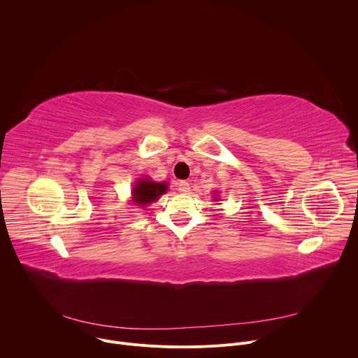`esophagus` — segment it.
Returning a JSON list of instances; mask_svg holds the SVG:
<instances>
[{
	"label": "esophagus",
	"mask_w": 358,
	"mask_h": 358,
	"mask_svg": "<svg viewBox=\"0 0 358 358\" xmlns=\"http://www.w3.org/2000/svg\"><path fill=\"white\" fill-rule=\"evenodd\" d=\"M177 189H178L180 192H182V194H187V192L189 191V184H188L187 181H180V182L177 184Z\"/></svg>",
	"instance_id": "1"
}]
</instances>
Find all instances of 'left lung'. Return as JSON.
Listing matches in <instances>:
<instances>
[{
  "mask_svg": "<svg viewBox=\"0 0 358 358\" xmlns=\"http://www.w3.org/2000/svg\"><path fill=\"white\" fill-rule=\"evenodd\" d=\"M215 199H217V198H215Z\"/></svg>",
  "mask_w": 358,
  "mask_h": 358,
  "instance_id": "left-lung-1",
  "label": "left lung"
}]
</instances>
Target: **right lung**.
Returning a JSON list of instances; mask_svg holds the SVG:
<instances>
[{
  "mask_svg": "<svg viewBox=\"0 0 358 358\" xmlns=\"http://www.w3.org/2000/svg\"><path fill=\"white\" fill-rule=\"evenodd\" d=\"M167 182H155L150 178H141L136 182L131 195H133V202H136L138 207L144 208L147 203L155 202L167 192Z\"/></svg>",
  "mask_w": 358,
  "mask_h": 358,
  "instance_id": "add662e5",
  "label": "right lung"
}]
</instances>
